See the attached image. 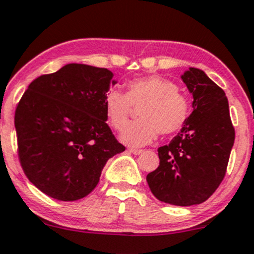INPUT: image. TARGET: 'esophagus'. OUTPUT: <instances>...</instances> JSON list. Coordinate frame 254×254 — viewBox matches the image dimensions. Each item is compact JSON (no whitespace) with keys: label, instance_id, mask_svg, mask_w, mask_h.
I'll list each match as a JSON object with an SVG mask.
<instances>
[{"label":"esophagus","instance_id":"obj_1","mask_svg":"<svg viewBox=\"0 0 254 254\" xmlns=\"http://www.w3.org/2000/svg\"><path fill=\"white\" fill-rule=\"evenodd\" d=\"M129 153H131V154H135V155H139V154H141L143 153V150H140V149H129Z\"/></svg>","mask_w":254,"mask_h":254}]
</instances>
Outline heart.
Wrapping results in <instances>:
<instances>
[{"mask_svg":"<svg viewBox=\"0 0 254 254\" xmlns=\"http://www.w3.org/2000/svg\"><path fill=\"white\" fill-rule=\"evenodd\" d=\"M131 106L138 109L139 120L127 125L120 134L123 143L141 146L158 136L172 135L182 129L188 120L190 103L177 85L158 75L138 77L125 85L122 94L115 89L106 92L104 108L109 124L122 130L129 120Z\"/></svg>","mask_w":254,"mask_h":254,"instance_id":"heart-1","label":"heart"}]
</instances>
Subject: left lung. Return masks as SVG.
<instances>
[{
  "label": "left lung",
  "mask_w": 254,
  "mask_h": 254,
  "mask_svg": "<svg viewBox=\"0 0 254 254\" xmlns=\"http://www.w3.org/2000/svg\"><path fill=\"white\" fill-rule=\"evenodd\" d=\"M182 80L193 95L186 125L158 149L159 167L146 175L151 193L172 205L200 204L226 175L234 144L228 99L204 71L189 67Z\"/></svg>",
  "instance_id": "1"
}]
</instances>
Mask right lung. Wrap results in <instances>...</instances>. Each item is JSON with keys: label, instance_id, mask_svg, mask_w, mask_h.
Segmentation results:
<instances>
[{"label": "right lung", "instance_id": "obj_1", "mask_svg": "<svg viewBox=\"0 0 254 254\" xmlns=\"http://www.w3.org/2000/svg\"><path fill=\"white\" fill-rule=\"evenodd\" d=\"M108 68L67 64L28 85L15 113L18 158L28 181L58 200L91 193L106 162L125 146L106 124Z\"/></svg>", "mask_w": 254, "mask_h": 254}]
</instances>
